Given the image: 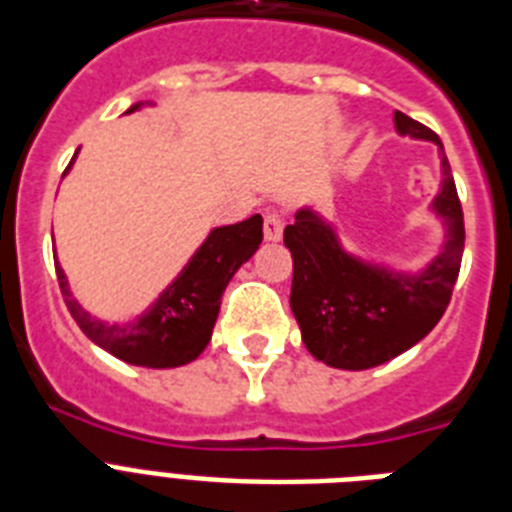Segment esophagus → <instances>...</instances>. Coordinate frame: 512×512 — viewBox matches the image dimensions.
I'll list each match as a JSON object with an SVG mask.
<instances>
[{
  "mask_svg": "<svg viewBox=\"0 0 512 512\" xmlns=\"http://www.w3.org/2000/svg\"><path fill=\"white\" fill-rule=\"evenodd\" d=\"M282 227H285L282 214H277V211H267V214H264V237H267V240H272V243L280 240Z\"/></svg>",
  "mask_w": 512,
  "mask_h": 512,
  "instance_id": "1",
  "label": "esophagus"
}]
</instances>
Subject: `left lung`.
Returning a JSON list of instances; mask_svg holds the SVG:
<instances>
[{"label":"left lung","instance_id":"left-lung-1","mask_svg":"<svg viewBox=\"0 0 512 512\" xmlns=\"http://www.w3.org/2000/svg\"><path fill=\"white\" fill-rule=\"evenodd\" d=\"M396 132L439 145L441 190L431 211L444 224V245L420 272L370 264L349 253L333 224L314 208H298L285 227L293 256L290 309L314 359L338 370H367L399 357L431 333L447 309L465 248L463 206L457 198L439 134L396 110Z\"/></svg>","mask_w":512,"mask_h":512}]
</instances>
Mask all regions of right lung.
I'll use <instances>...</instances> for the list:
<instances>
[{
	"label": "right lung",
	"mask_w": 512,
	"mask_h": 512,
	"mask_svg": "<svg viewBox=\"0 0 512 512\" xmlns=\"http://www.w3.org/2000/svg\"><path fill=\"white\" fill-rule=\"evenodd\" d=\"M142 105H150V102H134L126 113H134ZM261 224H264L261 216L253 214L245 222L227 224V227H216L208 232L203 245L192 253V259L174 277L169 288L163 290L140 317L129 322H105L100 317H92L73 298L68 277L55 261L60 293L71 317L89 341L97 343L116 359L137 367H153V370L182 367L198 359L200 351L211 341L224 288L261 245V237H264Z\"/></svg>",
	"instance_id": "obj_1"
}]
</instances>
